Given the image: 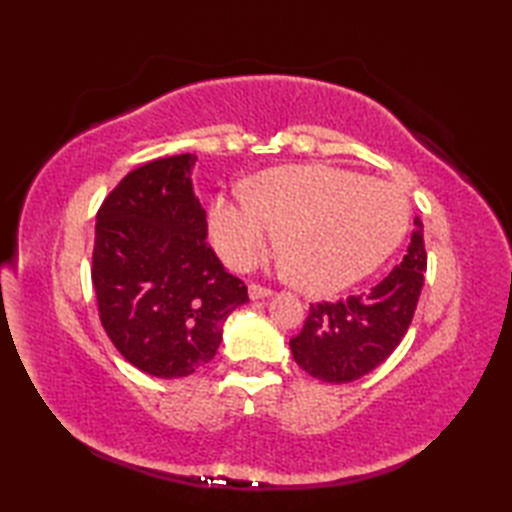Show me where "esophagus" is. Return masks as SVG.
I'll return each mask as SVG.
<instances>
[{
	"mask_svg": "<svg viewBox=\"0 0 512 512\" xmlns=\"http://www.w3.org/2000/svg\"><path fill=\"white\" fill-rule=\"evenodd\" d=\"M270 295H273V290H268L264 286H257V284H250L248 286V297L250 299H266Z\"/></svg>",
	"mask_w": 512,
	"mask_h": 512,
	"instance_id": "34e87169",
	"label": "esophagus"
}]
</instances>
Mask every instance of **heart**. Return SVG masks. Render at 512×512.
I'll return each mask as SVG.
<instances>
[{
    "mask_svg": "<svg viewBox=\"0 0 512 512\" xmlns=\"http://www.w3.org/2000/svg\"><path fill=\"white\" fill-rule=\"evenodd\" d=\"M409 226L394 184L334 167H286L259 176L250 193L220 195L209 215L217 253L235 268L262 259L284 231L295 284L330 295L372 275Z\"/></svg>",
    "mask_w": 512,
    "mask_h": 512,
    "instance_id": "obj_1",
    "label": "heart"
}]
</instances>
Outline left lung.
Here are the masks:
<instances>
[{
    "mask_svg": "<svg viewBox=\"0 0 512 512\" xmlns=\"http://www.w3.org/2000/svg\"><path fill=\"white\" fill-rule=\"evenodd\" d=\"M424 270L427 253L416 217L407 255L378 286L336 303H312L303 330L290 339L297 365L312 378L341 385L387 361L409 330Z\"/></svg>",
    "mask_w": 512,
    "mask_h": 512,
    "instance_id": "left-lung-1",
    "label": "left lung"
}]
</instances>
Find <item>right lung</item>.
<instances>
[{
	"label": "right lung",
	"mask_w": 512,
	"mask_h": 512,
	"mask_svg": "<svg viewBox=\"0 0 512 512\" xmlns=\"http://www.w3.org/2000/svg\"><path fill=\"white\" fill-rule=\"evenodd\" d=\"M193 154L134 169L96 213L92 286L101 323L127 363L156 378L193 374L215 356L248 292L206 244Z\"/></svg>",
	"instance_id": "obj_1"
}]
</instances>
